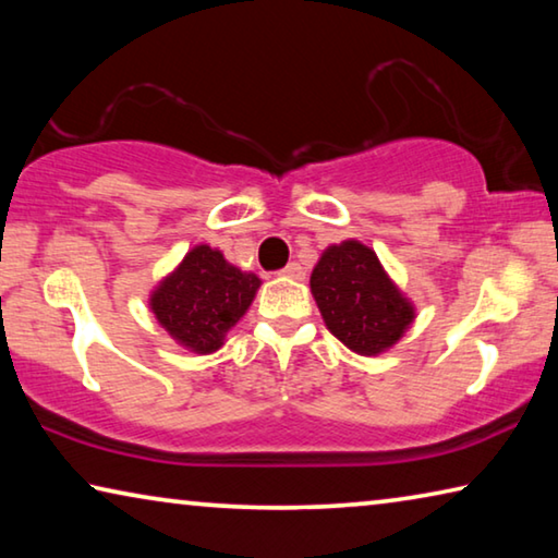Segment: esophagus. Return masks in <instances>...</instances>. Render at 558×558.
<instances>
[{
	"instance_id": "esophagus-1",
	"label": "esophagus",
	"mask_w": 558,
	"mask_h": 558,
	"mask_svg": "<svg viewBox=\"0 0 558 558\" xmlns=\"http://www.w3.org/2000/svg\"><path fill=\"white\" fill-rule=\"evenodd\" d=\"M280 276L292 278V280H302V278H305V268H302L300 263H288V266L280 270Z\"/></svg>"
}]
</instances>
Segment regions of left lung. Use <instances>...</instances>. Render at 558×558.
Returning <instances> with one entry per match:
<instances>
[{"instance_id": "1", "label": "left lung", "mask_w": 558, "mask_h": 558, "mask_svg": "<svg viewBox=\"0 0 558 558\" xmlns=\"http://www.w3.org/2000/svg\"><path fill=\"white\" fill-rule=\"evenodd\" d=\"M325 325L354 354L389 352L409 332L415 305L362 241L327 245L310 276Z\"/></svg>"}]
</instances>
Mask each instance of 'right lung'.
I'll use <instances>...</instances> for the list:
<instances>
[{"label": "right lung", "instance_id": "1", "mask_svg": "<svg viewBox=\"0 0 558 558\" xmlns=\"http://www.w3.org/2000/svg\"><path fill=\"white\" fill-rule=\"evenodd\" d=\"M258 288L256 272L235 268L219 248L199 243L149 292V310L179 347L214 354L248 313Z\"/></svg>", "mask_w": 558, "mask_h": 558}]
</instances>
